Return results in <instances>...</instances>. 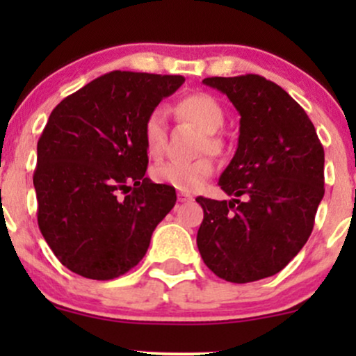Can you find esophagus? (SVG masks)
Instances as JSON below:
<instances>
[{
	"mask_svg": "<svg viewBox=\"0 0 356 356\" xmlns=\"http://www.w3.org/2000/svg\"><path fill=\"white\" fill-rule=\"evenodd\" d=\"M177 199H179V202H187V201H192V195L186 194V192H179Z\"/></svg>",
	"mask_w": 356,
	"mask_h": 356,
	"instance_id": "34e87169",
	"label": "esophagus"
}]
</instances>
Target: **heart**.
Masks as SVG:
<instances>
[{"label": "heart", "instance_id": "heart-1", "mask_svg": "<svg viewBox=\"0 0 356 356\" xmlns=\"http://www.w3.org/2000/svg\"><path fill=\"white\" fill-rule=\"evenodd\" d=\"M179 115L189 120L206 134L201 152L219 154L222 150V140L216 136L222 129L224 110L214 97L207 93H192L184 97L177 104ZM167 140L165 108L155 107L147 113L144 120V142L150 157H161L164 154ZM214 174V162L202 157L194 162H165L154 169V179L159 184H167L182 192H195Z\"/></svg>", "mask_w": 356, "mask_h": 356}]
</instances>
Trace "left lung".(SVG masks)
I'll use <instances>...</instances> for the list:
<instances>
[{"label": "left lung", "instance_id": "8db88e82", "mask_svg": "<svg viewBox=\"0 0 356 356\" xmlns=\"http://www.w3.org/2000/svg\"><path fill=\"white\" fill-rule=\"evenodd\" d=\"M239 112L238 150L219 179L231 201L199 195L197 248L206 266L231 283L280 273L305 246L325 195V150L313 122L261 75L211 76Z\"/></svg>", "mask_w": 356, "mask_h": 356}]
</instances>
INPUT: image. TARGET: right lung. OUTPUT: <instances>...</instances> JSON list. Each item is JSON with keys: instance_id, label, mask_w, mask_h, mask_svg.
I'll list each match as a JSON object with an SVG mask.
<instances>
[{"instance_id": "add662e5", "label": "right lung", "mask_w": 356, "mask_h": 356, "mask_svg": "<svg viewBox=\"0 0 356 356\" xmlns=\"http://www.w3.org/2000/svg\"><path fill=\"white\" fill-rule=\"evenodd\" d=\"M181 75L110 72L53 108L36 147L38 227L63 266L107 281L140 263L177 195L145 177L144 120Z\"/></svg>"}]
</instances>
